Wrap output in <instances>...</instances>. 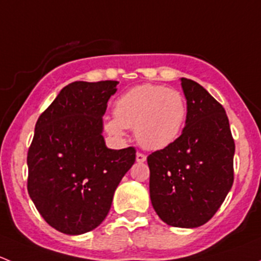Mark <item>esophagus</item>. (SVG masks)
Segmentation results:
<instances>
[{
    "label": "esophagus",
    "instance_id": "obj_1",
    "mask_svg": "<svg viewBox=\"0 0 261 261\" xmlns=\"http://www.w3.org/2000/svg\"><path fill=\"white\" fill-rule=\"evenodd\" d=\"M146 160V156L141 152H136V162L138 163H144Z\"/></svg>",
    "mask_w": 261,
    "mask_h": 261
}]
</instances>
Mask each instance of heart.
I'll return each mask as SVG.
<instances>
[{
	"label": "heart",
	"instance_id": "b5f03b06",
	"mask_svg": "<svg viewBox=\"0 0 261 261\" xmlns=\"http://www.w3.org/2000/svg\"><path fill=\"white\" fill-rule=\"evenodd\" d=\"M187 103L180 92L158 84H140L121 94L115 102V117L105 123L107 134L123 139L126 128L147 150H162L172 145L183 128Z\"/></svg>",
	"mask_w": 261,
	"mask_h": 261
}]
</instances>
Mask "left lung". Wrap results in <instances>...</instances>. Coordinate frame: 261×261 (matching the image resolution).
Wrapping results in <instances>:
<instances>
[{
	"instance_id": "left-lung-1",
	"label": "left lung",
	"mask_w": 261,
	"mask_h": 261,
	"mask_svg": "<svg viewBox=\"0 0 261 261\" xmlns=\"http://www.w3.org/2000/svg\"><path fill=\"white\" fill-rule=\"evenodd\" d=\"M180 82L186 126L172 145L147 156L150 199L167 225L194 228L211 220L232 187L235 143L225 109L197 82Z\"/></svg>"
}]
</instances>
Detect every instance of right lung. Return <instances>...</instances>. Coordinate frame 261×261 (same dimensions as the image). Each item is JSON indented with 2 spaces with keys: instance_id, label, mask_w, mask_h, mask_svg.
Listing matches in <instances>:
<instances>
[{
  "instance_id": "right-lung-1",
  "label": "right lung",
  "mask_w": 261,
  "mask_h": 261,
  "mask_svg": "<svg viewBox=\"0 0 261 261\" xmlns=\"http://www.w3.org/2000/svg\"><path fill=\"white\" fill-rule=\"evenodd\" d=\"M116 81L65 86L35 125L28 152V191L55 230L82 235L101 225L114 193L135 163L134 147L105 143L103 117Z\"/></svg>"
}]
</instances>
